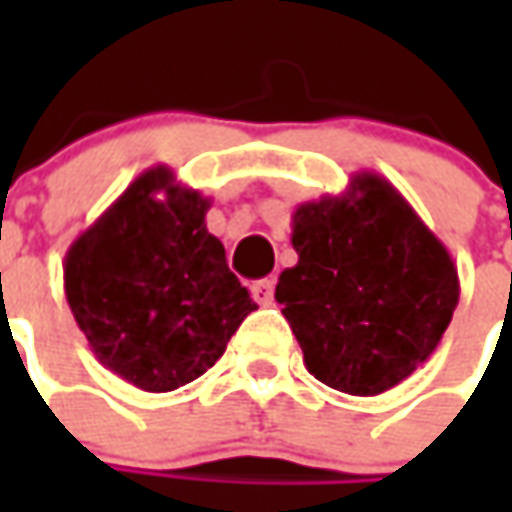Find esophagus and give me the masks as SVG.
<instances>
[{
	"instance_id": "1",
	"label": "esophagus",
	"mask_w": 512,
	"mask_h": 512,
	"mask_svg": "<svg viewBox=\"0 0 512 512\" xmlns=\"http://www.w3.org/2000/svg\"><path fill=\"white\" fill-rule=\"evenodd\" d=\"M273 279H259V282H253L250 285V293H253V299L259 302V305H270L273 302Z\"/></svg>"
}]
</instances>
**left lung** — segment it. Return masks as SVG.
Instances as JSON below:
<instances>
[{
	"mask_svg": "<svg viewBox=\"0 0 512 512\" xmlns=\"http://www.w3.org/2000/svg\"><path fill=\"white\" fill-rule=\"evenodd\" d=\"M299 262L276 302L307 370L333 390L379 396L439 347L459 305L447 247L379 173L362 170L339 196L293 210Z\"/></svg>",
	"mask_w": 512,
	"mask_h": 512,
	"instance_id": "1",
	"label": "left lung"
}]
</instances>
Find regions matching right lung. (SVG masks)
<instances>
[{"mask_svg":"<svg viewBox=\"0 0 512 512\" xmlns=\"http://www.w3.org/2000/svg\"><path fill=\"white\" fill-rule=\"evenodd\" d=\"M210 199L168 165L139 173L65 253V296L96 359L139 390L168 393L225 353L256 310L207 233Z\"/></svg>","mask_w":512,"mask_h":512,"instance_id":"right-lung-1","label":"right lung"}]
</instances>
